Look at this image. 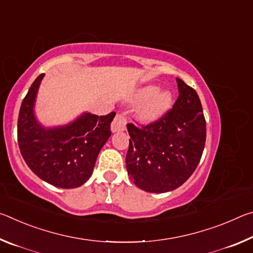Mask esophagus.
Masks as SVG:
<instances>
[{"instance_id":"34e87169","label":"esophagus","mask_w":253,"mask_h":253,"mask_svg":"<svg viewBox=\"0 0 253 253\" xmlns=\"http://www.w3.org/2000/svg\"><path fill=\"white\" fill-rule=\"evenodd\" d=\"M126 124L127 121L125 116L123 114H117L116 117L114 118L113 123H111V131L113 132H118V131H124L126 129Z\"/></svg>"}]
</instances>
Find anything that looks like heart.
I'll return each mask as SVG.
<instances>
[{
    "mask_svg": "<svg viewBox=\"0 0 253 253\" xmlns=\"http://www.w3.org/2000/svg\"><path fill=\"white\" fill-rule=\"evenodd\" d=\"M132 102L139 105L137 115L140 121L151 124L169 113L173 105V96L169 91L160 90L158 85L149 84L137 90L132 96Z\"/></svg>",
    "mask_w": 253,
    "mask_h": 253,
    "instance_id": "heart-1",
    "label": "heart"
}]
</instances>
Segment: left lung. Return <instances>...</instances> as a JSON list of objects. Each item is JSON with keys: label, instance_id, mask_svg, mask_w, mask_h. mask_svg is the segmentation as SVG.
<instances>
[{"label": "left lung", "instance_id": "obj_1", "mask_svg": "<svg viewBox=\"0 0 253 253\" xmlns=\"http://www.w3.org/2000/svg\"><path fill=\"white\" fill-rule=\"evenodd\" d=\"M178 98L160 121L138 128L128 124L129 147L126 168L140 190L173 191L198 168L207 138V123L193 88L176 78Z\"/></svg>", "mask_w": 253, "mask_h": 253}]
</instances>
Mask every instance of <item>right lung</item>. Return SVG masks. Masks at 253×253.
Wrapping results in <instances>:
<instances>
[{
    "label": "right lung",
    "instance_id": "add662e5",
    "mask_svg": "<svg viewBox=\"0 0 253 253\" xmlns=\"http://www.w3.org/2000/svg\"><path fill=\"white\" fill-rule=\"evenodd\" d=\"M44 74L33 81L21 105L18 142L30 169L60 188H76L90 178L98 154L111 135L115 113L97 116L84 111L61 126L45 127L36 116L38 91Z\"/></svg>",
    "mask_w": 253,
    "mask_h": 253
}]
</instances>
